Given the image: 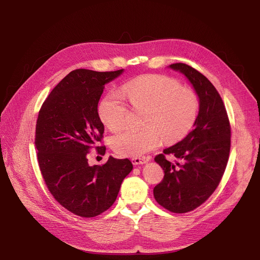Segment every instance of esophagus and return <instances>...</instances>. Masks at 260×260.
<instances>
[{"label": "esophagus", "mask_w": 260, "mask_h": 260, "mask_svg": "<svg viewBox=\"0 0 260 260\" xmlns=\"http://www.w3.org/2000/svg\"><path fill=\"white\" fill-rule=\"evenodd\" d=\"M148 160L145 158H133L132 162L134 166H140V165H145Z\"/></svg>", "instance_id": "esophagus-1"}]
</instances>
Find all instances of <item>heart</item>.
I'll return each mask as SVG.
<instances>
[{
	"instance_id": "obj_1",
	"label": "heart",
	"mask_w": 260,
	"mask_h": 260,
	"mask_svg": "<svg viewBox=\"0 0 260 260\" xmlns=\"http://www.w3.org/2000/svg\"><path fill=\"white\" fill-rule=\"evenodd\" d=\"M129 103L136 108H147L146 128H125L109 139L113 151L122 157H141L157 148L165 140L181 139L193 126L198 114L196 93L182 88L178 81L160 75H144L122 86ZM101 121L111 129L125 124L127 107L121 95L109 92L99 104Z\"/></svg>"
}]
</instances>
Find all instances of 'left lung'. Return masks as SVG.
Returning a JSON list of instances; mask_svg holds the SVG:
<instances>
[{"mask_svg": "<svg viewBox=\"0 0 260 260\" xmlns=\"http://www.w3.org/2000/svg\"><path fill=\"white\" fill-rule=\"evenodd\" d=\"M169 67L188 80L199 99L193 131L155 157L165 178L154 187V197L165 209L181 214L201 206L219 184L229 160L231 127L220 94L207 77L183 63ZM167 154H173L176 163Z\"/></svg>", "mask_w": 260, "mask_h": 260, "instance_id": "obj_1", "label": "left lung"}]
</instances>
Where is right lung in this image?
<instances>
[{"mask_svg":"<svg viewBox=\"0 0 260 260\" xmlns=\"http://www.w3.org/2000/svg\"><path fill=\"white\" fill-rule=\"evenodd\" d=\"M123 72L73 71L51 90L39 112L35 145L43 179L54 199L81 217L98 216L111 208L133 170L128 159L111 156L101 167H89L87 159L90 146L103 137L98 114L103 89ZM97 148L105 154V146Z\"/></svg>","mask_w":260,"mask_h":260,"instance_id":"obj_1","label":"right lung"}]
</instances>
